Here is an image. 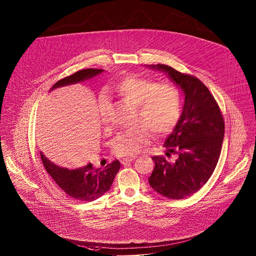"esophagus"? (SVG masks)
Returning <instances> with one entry per match:
<instances>
[{"mask_svg":"<svg viewBox=\"0 0 256 256\" xmlns=\"http://www.w3.org/2000/svg\"><path fill=\"white\" fill-rule=\"evenodd\" d=\"M136 158V156H128V157H124V158H122V164H126V163H128V162H130V161H132V160H134Z\"/></svg>","mask_w":256,"mask_h":256,"instance_id":"1","label":"esophagus"}]
</instances>
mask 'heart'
Here are the masks:
<instances>
[{
	"mask_svg": "<svg viewBox=\"0 0 256 256\" xmlns=\"http://www.w3.org/2000/svg\"><path fill=\"white\" fill-rule=\"evenodd\" d=\"M114 90L126 101L136 108L138 126L120 132L114 144L116 154L134 156L146 146L152 132L163 136L169 132L179 120L182 110V95L172 83H156L154 80L130 75L122 78ZM102 122H108L106 104L100 102Z\"/></svg>",
	"mask_w": 256,
	"mask_h": 256,
	"instance_id": "1",
	"label": "heart"
}]
</instances>
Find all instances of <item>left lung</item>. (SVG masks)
I'll list each match as a JSON object with an SVG mask.
<instances>
[{"label":"left lung","instance_id":"1","mask_svg":"<svg viewBox=\"0 0 256 256\" xmlns=\"http://www.w3.org/2000/svg\"><path fill=\"white\" fill-rule=\"evenodd\" d=\"M152 68L166 72L184 92L182 114L163 146L166 156H154L148 182L154 190L170 199L195 194L212 176L222 150L224 120L220 108L204 83L197 77L157 64Z\"/></svg>","mask_w":256,"mask_h":256}]
</instances>
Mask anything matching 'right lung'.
Masks as SVG:
<instances>
[{"label":"right lung","instance_id":"obj_1","mask_svg":"<svg viewBox=\"0 0 256 256\" xmlns=\"http://www.w3.org/2000/svg\"><path fill=\"white\" fill-rule=\"evenodd\" d=\"M102 69L93 68L79 70L76 73L57 81L52 86V90L84 81L102 73ZM40 157L46 170L55 183L71 199L78 202L94 201L108 192L120 167V161L114 160L112 163L106 164L104 168H95L89 163L83 167L68 169L56 165L55 159L52 157L48 158L42 152ZM52 160L54 161L52 162Z\"/></svg>","mask_w":256,"mask_h":256}]
</instances>
